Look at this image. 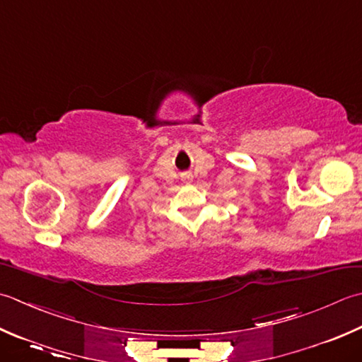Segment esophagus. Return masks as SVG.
I'll return each instance as SVG.
<instances>
[{"mask_svg":"<svg viewBox=\"0 0 362 362\" xmlns=\"http://www.w3.org/2000/svg\"><path fill=\"white\" fill-rule=\"evenodd\" d=\"M187 177H188V179H189V175H187Z\"/></svg>","mask_w":362,"mask_h":362,"instance_id":"34e87169","label":"esophagus"}]
</instances>
